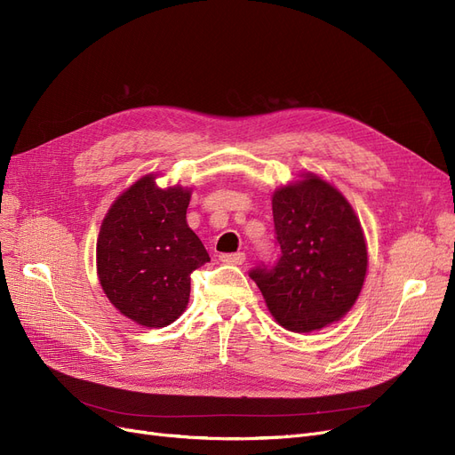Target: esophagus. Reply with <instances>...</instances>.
Wrapping results in <instances>:
<instances>
[{
	"label": "esophagus",
	"mask_w": 455,
	"mask_h": 455,
	"mask_svg": "<svg viewBox=\"0 0 455 455\" xmlns=\"http://www.w3.org/2000/svg\"><path fill=\"white\" fill-rule=\"evenodd\" d=\"M220 261L228 263V265H243L246 261V253L244 251H237V253H222Z\"/></svg>",
	"instance_id": "1"
}]
</instances>
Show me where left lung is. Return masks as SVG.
<instances>
[{
	"mask_svg": "<svg viewBox=\"0 0 455 455\" xmlns=\"http://www.w3.org/2000/svg\"><path fill=\"white\" fill-rule=\"evenodd\" d=\"M280 258L250 270L268 312L291 332H312L347 314L364 285L368 250L353 207L307 173L272 196Z\"/></svg>",
	"mask_w": 455,
	"mask_h": 455,
	"instance_id": "8db88e82",
	"label": "left lung"
}]
</instances>
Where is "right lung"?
Instances as JSON below:
<instances>
[{
    "instance_id": "add662e5",
    "label": "right lung",
    "mask_w": 455,
    "mask_h": 455,
    "mask_svg": "<svg viewBox=\"0 0 455 455\" xmlns=\"http://www.w3.org/2000/svg\"><path fill=\"white\" fill-rule=\"evenodd\" d=\"M190 190H162L145 175L124 190L102 220L97 272L106 297L141 326L158 329L185 312L190 275L211 261L187 224Z\"/></svg>"
}]
</instances>
